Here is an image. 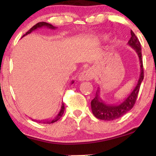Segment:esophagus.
<instances>
[{
    "label": "esophagus",
    "mask_w": 156,
    "mask_h": 156,
    "mask_svg": "<svg viewBox=\"0 0 156 156\" xmlns=\"http://www.w3.org/2000/svg\"><path fill=\"white\" fill-rule=\"evenodd\" d=\"M93 72L92 69H86L83 70L78 75V79L79 81H83V80H90L93 78Z\"/></svg>",
    "instance_id": "obj_1"
}]
</instances>
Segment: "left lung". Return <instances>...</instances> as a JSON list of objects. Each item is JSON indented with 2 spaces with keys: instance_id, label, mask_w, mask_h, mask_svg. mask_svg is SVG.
I'll use <instances>...</instances> for the list:
<instances>
[{
  "instance_id": "1",
  "label": "left lung",
  "mask_w": 156,
  "mask_h": 156,
  "mask_svg": "<svg viewBox=\"0 0 156 156\" xmlns=\"http://www.w3.org/2000/svg\"><path fill=\"white\" fill-rule=\"evenodd\" d=\"M130 34H131V37L128 41V44L136 51L139 57V63H140V75H139V79L132 92L128 94V95L123 100L122 102L119 104L109 105L105 103L99 96L100 90L98 88L96 92L95 97L91 102L92 114L98 119H102V120L112 121L122 117L124 114L133 108L136 101L141 83L144 79V68H143L142 57H141V44L136 36L132 31H130Z\"/></svg>"
}]
</instances>
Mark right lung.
<instances>
[{"label":"right lung","instance_id":"right-lung-1","mask_svg":"<svg viewBox=\"0 0 156 156\" xmlns=\"http://www.w3.org/2000/svg\"><path fill=\"white\" fill-rule=\"evenodd\" d=\"M42 27H47V28H51V29H55V28H56V27L52 26V25L50 24V23H48L45 22H40V23H37L35 26H34L33 27H32L31 29H30L28 31H27L26 34L23 35V37H24L25 35L31 33L32 31H34V30H36V29H37V28H42ZM73 83H74V80H73L70 83L73 84ZM64 103H62L59 112H58V114H57V115L55 116L54 118H53V119H45V120H36V119H32V120L37 122H39V123H43V124H51V123H53V122H55L58 121V119H59L60 118L62 117V115H63V114H64Z\"/></svg>","mask_w":156,"mask_h":156}]
</instances>
